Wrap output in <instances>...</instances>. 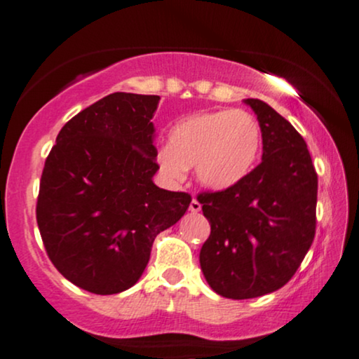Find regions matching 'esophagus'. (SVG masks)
<instances>
[{"label":"esophagus","instance_id":"esophagus-1","mask_svg":"<svg viewBox=\"0 0 359 359\" xmlns=\"http://www.w3.org/2000/svg\"><path fill=\"white\" fill-rule=\"evenodd\" d=\"M201 208H202L201 202H198L197 198H192V202H190V212L197 213V212H201Z\"/></svg>","mask_w":359,"mask_h":359}]
</instances>
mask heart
Here are the masks:
<instances>
[{
  "mask_svg": "<svg viewBox=\"0 0 359 359\" xmlns=\"http://www.w3.org/2000/svg\"><path fill=\"white\" fill-rule=\"evenodd\" d=\"M262 152V129L250 112L240 109L203 111L172 127L169 146L156 161L169 180H182L195 165L197 180L207 189L233 187L255 167Z\"/></svg>",
  "mask_w": 359,
  "mask_h": 359,
  "instance_id": "obj_1",
  "label": "heart"
}]
</instances>
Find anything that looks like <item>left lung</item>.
<instances>
[{"label": "left lung", "instance_id": "obj_1", "mask_svg": "<svg viewBox=\"0 0 359 359\" xmlns=\"http://www.w3.org/2000/svg\"><path fill=\"white\" fill-rule=\"evenodd\" d=\"M262 129L263 156L245 179L198 195L210 224L201 269L220 297L247 300L283 287L310 250L318 177L306 142L273 107L245 99Z\"/></svg>", "mask_w": 359, "mask_h": 359}]
</instances>
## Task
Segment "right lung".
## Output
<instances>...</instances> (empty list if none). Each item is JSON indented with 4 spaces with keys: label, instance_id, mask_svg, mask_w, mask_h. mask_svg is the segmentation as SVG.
Here are the masks:
<instances>
[{
    "label": "right lung",
    "instance_id": "right-lung-1",
    "mask_svg": "<svg viewBox=\"0 0 359 359\" xmlns=\"http://www.w3.org/2000/svg\"><path fill=\"white\" fill-rule=\"evenodd\" d=\"M158 96L114 93L59 130L44 164L36 219L49 260L76 287L114 294L137 283L152 243L190 195L157 187Z\"/></svg>",
    "mask_w": 359,
    "mask_h": 359
}]
</instances>
